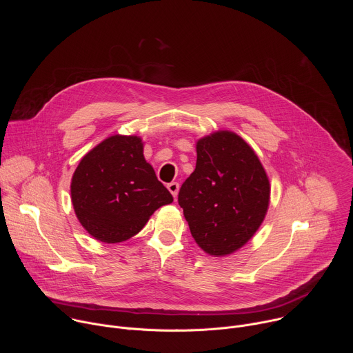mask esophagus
I'll return each instance as SVG.
<instances>
[{
	"label": "esophagus",
	"instance_id": "obj_1",
	"mask_svg": "<svg viewBox=\"0 0 353 353\" xmlns=\"http://www.w3.org/2000/svg\"><path fill=\"white\" fill-rule=\"evenodd\" d=\"M179 183L177 181H172V183H169L168 184V190L172 192V195L174 196V199H176V196H177V192H179Z\"/></svg>",
	"mask_w": 353,
	"mask_h": 353
}]
</instances>
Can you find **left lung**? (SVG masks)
I'll return each mask as SVG.
<instances>
[{
	"label": "left lung",
	"instance_id": "obj_1",
	"mask_svg": "<svg viewBox=\"0 0 353 353\" xmlns=\"http://www.w3.org/2000/svg\"><path fill=\"white\" fill-rule=\"evenodd\" d=\"M268 203L265 170L239 135L219 131L196 142L195 170L180 187L179 205L201 248L216 257L233 253L257 232Z\"/></svg>",
	"mask_w": 353,
	"mask_h": 353
}]
</instances>
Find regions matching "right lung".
Instances as JSON below:
<instances>
[{"label":"right lung","mask_w":353,"mask_h":353,"mask_svg":"<svg viewBox=\"0 0 353 353\" xmlns=\"http://www.w3.org/2000/svg\"><path fill=\"white\" fill-rule=\"evenodd\" d=\"M142 150L138 137L113 135L79 162L71 183L72 205L81 225L94 239L124 241L158 208L173 201Z\"/></svg>","instance_id":"1"}]
</instances>
